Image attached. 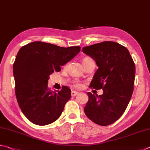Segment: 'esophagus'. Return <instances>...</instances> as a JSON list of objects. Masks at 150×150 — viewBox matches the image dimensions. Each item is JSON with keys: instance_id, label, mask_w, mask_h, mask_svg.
Masks as SVG:
<instances>
[{"instance_id": "1", "label": "esophagus", "mask_w": 150, "mask_h": 150, "mask_svg": "<svg viewBox=\"0 0 150 150\" xmlns=\"http://www.w3.org/2000/svg\"><path fill=\"white\" fill-rule=\"evenodd\" d=\"M78 94V92L77 91H72L71 92V95L72 97H75L76 95H77Z\"/></svg>"}]
</instances>
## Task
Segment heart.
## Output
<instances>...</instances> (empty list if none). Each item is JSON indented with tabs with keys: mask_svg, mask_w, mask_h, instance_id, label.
<instances>
[{
	"mask_svg": "<svg viewBox=\"0 0 150 150\" xmlns=\"http://www.w3.org/2000/svg\"><path fill=\"white\" fill-rule=\"evenodd\" d=\"M89 58H90V57H86V58H84V59H83V61L86 60V59H89ZM83 61H82V62H83ZM81 86H82V85H81V83L80 81H79V80H75V81H73V82H72V87H75V88H77V89L81 88Z\"/></svg>",
	"mask_w": 150,
	"mask_h": 150,
	"instance_id": "1",
	"label": "heart"
}]
</instances>
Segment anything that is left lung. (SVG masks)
Masks as SVG:
<instances>
[{
	"label": "left lung",
	"instance_id": "8db88e82",
	"mask_svg": "<svg viewBox=\"0 0 150 150\" xmlns=\"http://www.w3.org/2000/svg\"><path fill=\"white\" fill-rule=\"evenodd\" d=\"M82 52L94 59L98 67L89 87L103 89V94L99 96L87 93L89 100L84 112L98 125H111L125 111L133 93V59L125 47L114 42L84 47Z\"/></svg>",
	"mask_w": 150,
	"mask_h": 150
}]
</instances>
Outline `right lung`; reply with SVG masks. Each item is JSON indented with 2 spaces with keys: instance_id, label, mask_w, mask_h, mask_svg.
Wrapping results in <instances>:
<instances>
[{
  "instance_id": "add662e5",
  "label": "right lung",
  "mask_w": 150,
  "mask_h": 150,
  "mask_svg": "<svg viewBox=\"0 0 150 150\" xmlns=\"http://www.w3.org/2000/svg\"><path fill=\"white\" fill-rule=\"evenodd\" d=\"M80 52V46L63 47L43 42H31L19 50L13 65L16 96L21 112L33 123L46 125L61 115L71 90L64 86L53 91L47 80Z\"/></svg>"
}]
</instances>
